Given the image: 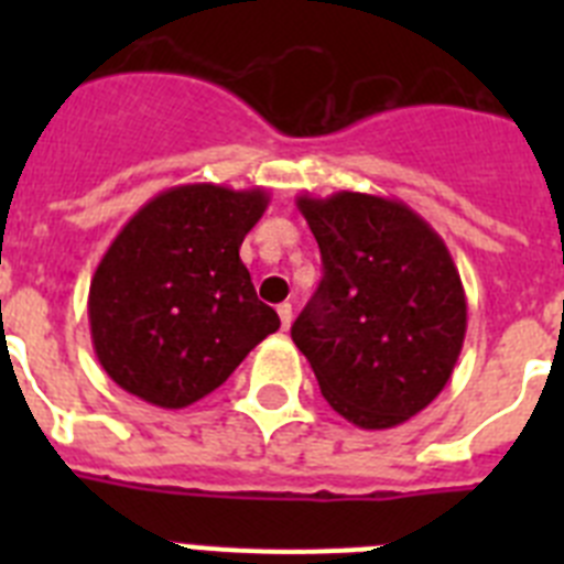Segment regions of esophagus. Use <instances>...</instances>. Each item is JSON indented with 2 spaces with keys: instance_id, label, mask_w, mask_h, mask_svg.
<instances>
[{
  "instance_id": "1",
  "label": "esophagus",
  "mask_w": 564,
  "mask_h": 564,
  "mask_svg": "<svg viewBox=\"0 0 564 564\" xmlns=\"http://www.w3.org/2000/svg\"><path fill=\"white\" fill-rule=\"evenodd\" d=\"M276 313H279V318H282V327H291V322H293V305L291 302H282V305L276 307Z\"/></svg>"
}]
</instances>
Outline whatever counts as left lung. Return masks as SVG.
Returning a JSON list of instances; mask_svg holds the SVG:
<instances>
[{
  "mask_svg": "<svg viewBox=\"0 0 564 564\" xmlns=\"http://www.w3.org/2000/svg\"><path fill=\"white\" fill-rule=\"evenodd\" d=\"M325 276L291 336L333 410L392 430L426 410L466 338V293L441 234L406 203L361 192L296 200Z\"/></svg>",
  "mask_w": 564,
  "mask_h": 564,
  "instance_id": "obj_1",
  "label": "left lung"
}]
</instances>
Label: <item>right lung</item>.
Returning <instances> with one entry per match:
<instances>
[{"mask_svg":"<svg viewBox=\"0 0 564 564\" xmlns=\"http://www.w3.org/2000/svg\"><path fill=\"white\" fill-rule=\"evenodd\" d=\"M265 188L186 183L141 206L89 282L93 350L121 390L183 410L214 392L279 330L239 259Z\"/></svg>","mask_w":564,"mask_h":564,"instance_id":"obj_1","label":"right lung"}]
</instances>
